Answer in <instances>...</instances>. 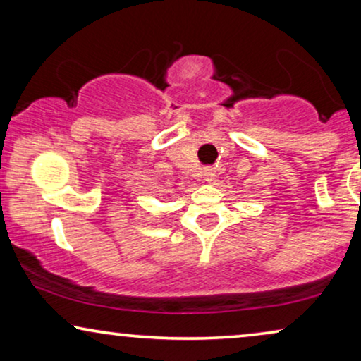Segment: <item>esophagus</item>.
<instances>
[{"instance_id":"obj_1","label":"esophagus","mask_w":361,"mask_h":361,"mask_svg":"<svg viewBox=\"0 0 361 361\" xmlns=\"http://www.w3.org/2000/svg\"><path fill=\"white\" fill-rule=\"evenodd\" d=\"M204 176H205V180L212 182V180H215V177H216V171L214 169V167H207V169L204 171Z\"/></svg>"}]
</instances>
